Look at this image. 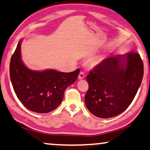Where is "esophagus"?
<instances>
[{
  "mask_svg": "<svg viewBox=\"0 0 150 150\" xmlns=\"http://www.w3.org/2000/svg\"><path fill=\"white\" fill-rule=\"evenodd\" d=\"M85 78V74H84L83 72H82V71H81V72L79 73V75H78V79H83Z\"/></svg>",
  "mask_w": 150,
  "mask_h": 150,
  "instance_id": "34e87169",
  "label": "esophagus"
}]
</instances>
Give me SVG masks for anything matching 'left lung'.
<instances>
[{
    "mask_svg": "<svg viewBox=\"0 0 150 150\" xmlns=\"http://www.w3.org/2000/svg\"><path fill=\"white\" fill-rule=\"evenodd\" d=\"M143 77V63L137 52L105 59L87 76L88 109L101 118L120 114L133 100Z\"/></svg>",
    "mask_w": 150,
    "mask_h": 150,
    "instance_id": "8db88e82",
    "label": "left lung"
}]
</instances>
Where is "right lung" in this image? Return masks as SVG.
Segmentation results:
<instances>
[{
    "instance_id": "1",
    "label": "right lung",
    "mask_w": 150,
    "mask_h": 150,
    "mask_svg": "<svg viewBox=\"0 0 150 150\" xmlns=\"http://www.w3.org/2000/svg\"><path fill=\"white\" fill-rule=\"evenodd\" d=\"M79 69L71 73L53 69L35 71L27 68L21 59V41L10 62V78L15 93L29 110L45 113L56 109L69 86L74 83Z\"/></svg>"
}]
</instances>
